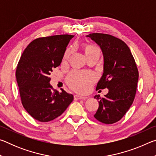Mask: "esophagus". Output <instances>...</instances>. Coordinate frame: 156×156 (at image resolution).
Returning a JSON list of instances; mask_svg holds the SVG:
<instances>
[{
    "mask_svg": "<svg viewBox=\"0 0 156 156\" xmlns=\"http://www.w3.org/2000/svg\"><path fill=\"white\" fill-rule=\"evenodd\" d=\"M87 97H84V96H79V95H75L74 96V100H79V99H87Z\"/></svg>",
    "mask_w": 156,
    "mask_h": 156,
    "instance_id": "obj_1",
    "label": "esophagus"
}]
</instances>
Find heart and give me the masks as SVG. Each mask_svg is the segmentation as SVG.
<instances>
[{
  "label": "heart",
  "mask_w": 156,
  "mask_h": 156,
  "mask_svg": "<svg viewBox=\"0 0 156 156\" xmlns=\"http://www.w3.org/2000/svg\"><path fill=\"white\" fill-rule=\"evenodd\" d=\"M72 52V49H68L65 53V58L69 56ZM84 52L86 56H87L94 53H100V49L95 44H87L84 46ZM67 80L69 86L73 90L81 93H85L90 89L95 80V77L91 73L74 71L69 74Z\"/></svg>",
  "instance_id": "heart-1"
}]
</instances>
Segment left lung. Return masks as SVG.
Returning <instances> with one entry per match:
<instances>
[{
	"label": "left lung",
	"instance_id": "1",
	"mask_svg": "<svg viewBox=\"0 0 156 156\" xmlns=\"http://www.w3.org/2000/svg\"><path fill=\"white\" fill-rule=\"evenodd\" d=\"M87 37L98 44L103 54V73L96 89L109 90L103 98L94 96L99 102L94 117L102 123H115L125 115L135 98L138 68L130 49L122 40L100 33L89 34Z\"/></svg>",
	"mask_w": 156,
	"mask_h": 156
}]
</instances>
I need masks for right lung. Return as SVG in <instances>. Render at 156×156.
Wrapping results in <instances>:
<instances>
[{"label": "right lung", "instance_id": "add662e5", "mask_svg": "<svg viewBox=\"0 0 156 156\" xmlns=\"http://www.w3.org/2000/svg\"><path fill=\"white\" fill-rule=\"evenodd\" d=\"M74 36L64 34L35 39L23 51L16 77L21 102L34 119L49 122L58 117L73 101L62 89L54 90L49 82L52 69L60 65L66 48Z\"/></svg>", "mask_w": 156, "mask_h": 156}]
</instances>
